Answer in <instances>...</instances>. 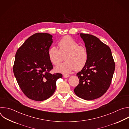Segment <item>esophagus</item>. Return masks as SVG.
I'll return each mask as SVG.
<instances>
[{
	"label": "esophagus",
	"mask_w": 129,
	"mask_h": 129,
	"mask_svg": "<svg viewBox=\"0 0 129 129\" xmlns=\"http://www.w3.org/2000/svg\"><path fill=\"white\" fill-rule=\"evenodd\" d=\"M69 76H69V75H66V74H65V75H63V77H64L65 78H68Z\"/></svg>",
	"instance_id": "34e87169"
}]
</instances>
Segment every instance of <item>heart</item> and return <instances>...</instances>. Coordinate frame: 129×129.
<instances>
[{"label": "heart", "instance_id": "b5f03b06", "mask_svg": "<svg viewBox=\"0 0 129 129\" xmlns=\"http://www.w3.org/2000/svg\"><path fill=\"white\" fill-rule=\"evenodd\" d=\"M58 46L59 49L52 46L48 50L49 60L54 65L59 64L65 58L66 61L55 68L57 71L67 73L74 69L80 70L85 66L88 59V52L85 46L79 45L68 36L62 38Z\"/></svg>", "mask_w": 129, "mask_h": 129}]
</instances>
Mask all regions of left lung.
<instances>
[{"label": "left lung", "mask_w": 129, "mask_h": 129, "mask_svg": "<svg viewBox=\"0 0 129 129\" xmlns=\"http://www.w3.org/2000/svg\"><path fill=\"white\" fill-rule=\"evenodd\" d=\"M88 52L87 64L77 76L80 82L75 94L85 100L104 95L111 85L115 64L111 49L96 37L80 34Z\"/></svg>", "instance_id": "left-lung-1"}]
</instances>
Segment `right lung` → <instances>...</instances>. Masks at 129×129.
I'll return each instance as SVG.
<instances>
[{
  "instance_id": "right-lung-1",
  "label": "right lung",
  "mask_w": 129,
  "mask_h": 129,
  "mask_svg": "<svg viewBox=\"0 0 129 129\" xmlns=\"http://www.w3.org/2000/svg\"><path fill=\"white\" fill-rule=\"evenodd\" d=\"M52 36L36 33L18 49L13 72L23 93L29 99L43 101L49 98L56 89L57 80L61 73L51 74L53 69L48 57Z\"/></svg>"
}]
</instances>
